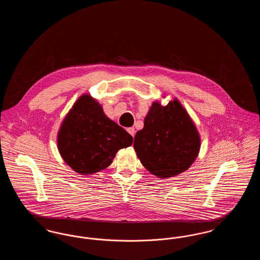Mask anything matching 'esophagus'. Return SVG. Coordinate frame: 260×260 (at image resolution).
<instances>
[{"mask_svg": "<svg viewBox=\"0 0 260 260\" xmlns=\"http://www.w3.org/2000/svg\"><path fill=\"white\" fill-rule=\"evenodd\" d=\"M127 133L134 137L135 135H136V129H135V127H128V128H127Z\"/></svg>", "mask_w": 260, "mask_h": 260, "instance_id": "34e87169", "label": "esophagus"}]
</instances>
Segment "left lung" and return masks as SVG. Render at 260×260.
<instances>
[{
    "mask_svg": "<svg viewBox=\"0 0 260 260\" xmlns=\"http://www.w3.org/2000/svg\"><path fill=\"white\" fill-rule=\"evenodd\" d=\"M200 146L198 131L177 99L166 106L153 102L134 142L143 167L160 178L188 170L196 160Z\"/></svg>",
    "mask_w": 260,
    "mask_h": 260,
    "instance_id": "8db88e82",
    "label": "left lung"
}]
</instances>
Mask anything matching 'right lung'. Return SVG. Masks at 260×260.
<instances>
[{"instance_id":"1","label":"right lung","mask_w":260,"mask_h":260,"mask_svg":"<svg viewBox=\"0 0 260 260\" xmlns=\"http://www.w3.org/2000/svg\"><path fill=\"white\" fill-rule=\"evenodd\" d=\"M133 136L106 117L101 105L84 94L62 122L57 147L62 159L80 174H93L111 165L116 153L133 143Z\"/></svg>"}]
</instances>
